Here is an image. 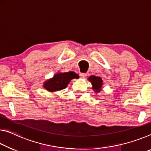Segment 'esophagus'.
<instances>
[{
	"label": "esophagus",
	"mask_w": 151,
	"mask_h": 151,
	"mask_svg": "<svg viewBox=\"0 0 151 151\" xmlns=\"http://www.w3.org/2000/svg\"><path fill=\"white\" fill-rule=\"evenodd\" d=\"M80 76L81 78H85L86 77V76H87V74L86 73H80Z\"/></svg>",
	"instance_id": "esophagus-1"
}]
</instances>
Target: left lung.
Wrapping results in <instances>:
<instances>
[{
	"label": "left lung",
	"instance_id": "obj_1",
	"mask_svg": "<svg viewBox=\"0 0 151 151\" xmlns=\"http://www.w3.org/2000/svg\"><path fill=\"white\" fill-rule=\"evenodd\" d=\"M88 80L90 81L92 86V89L95 92L97 93L102 90V87L103 86V80L99 76H91L88 78Z\"/></svg>",
	"mask_w": 151,
	"mask_h": 151
}]
</instances>
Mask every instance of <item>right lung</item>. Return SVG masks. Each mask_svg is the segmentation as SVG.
Listing matches in <instances>:
<instances>
[{
    "label": "right lung",
    "instance_id": "add662e5",
    "mask_svg": "<svg viewBox=\"0 0 151 151\" xmlns=\"http://www.w3.org/2000/svg\"><path fill=\"white\" fill-rule=\"evenodd\" d=\"M79 76L73 71L58 72L43 83V88L50 92H57L65 89L73 79L78 78Z\"/></svg>",
    "mask_w": 151,
    "mask_h": 151
}]
</instances>
